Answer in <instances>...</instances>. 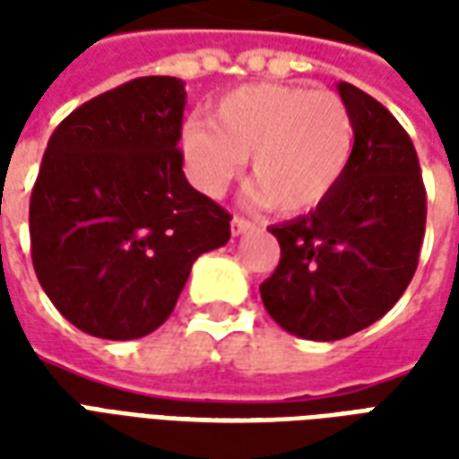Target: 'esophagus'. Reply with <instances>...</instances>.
<instances>
[{
	"instance_id": "obj_1",
	"label": "esophagus",
	"mask_w": 459,
	"mask_h": 459,
	"mask_svg": "<svg viewBox=\"0 0 459 459\" xmlns=\"http://www.w3.org/2000/svg\"><path fill=\"white\" fill-rule=\"evenodd\" d=\"M253 229V223L246 219H240V216H233V221H230V233L233 236H240V233H246V230Z\"/></svg>"
}]
</instances>
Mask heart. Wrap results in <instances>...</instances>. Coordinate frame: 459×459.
Returning a JSON list of instances; mask_svg holds the SVG:
<instances>
[{"mask_svg":"<svg viewBox=\"0 0 459 459\" xmlns=\"http://www.w3.org/2000/svg\"><path fill=\"white\" fill-rule=\"evenodd\" d=\"M179 144L191 177L209 196L223 194L250 157L255 201L298 216L339 186L354 152V120L334 93L248 83L221 95L211 122H184Z\"/></svg>","mask_w":459,"mask_h":459,"instance_id":"b5f03b06","label":"heart"}]
</instances>
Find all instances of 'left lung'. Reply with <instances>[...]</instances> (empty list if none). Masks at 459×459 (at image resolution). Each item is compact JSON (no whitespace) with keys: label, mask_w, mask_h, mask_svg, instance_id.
Instances as JSON below:
<instances>
[{"label":"left lung","mask_w":459,"mask_h":459,"mask_svg":"<svg viewBox=\"0 0 459 459\" xmlns=\"http://www.w3.org/2000/svg\"><path fill=\"white\" fill-rule=\"evenodd\" d=\"M349 169L325 204L270 226L280 265L263 285L268 315L295 337L337 342L381 319L413 280L425 233V186L401 122L351 83Z\"/></svg>","instance_id":"left-lung-1"}]
</instances>
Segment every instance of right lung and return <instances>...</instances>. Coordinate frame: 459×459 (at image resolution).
Segmentation results:
<instances>
[{
	"label": "right lung",
	"instance_id": "obj_1",
	"mask_svg": "<svg viewBox=\"0 0 459 459\" xmlns=\"http://www.w3.org/2000/svg\"><path fill=\"white\" fill-rule=\"evenodd\" d=\"M184 81L147 75L83 103L51 134L29 204L36 278L71 325L127 342L161 327L230 216L184 177Z\"/></svg>",
	"mask_w": 459,
	"mask_h": 459
}]
</instances>
